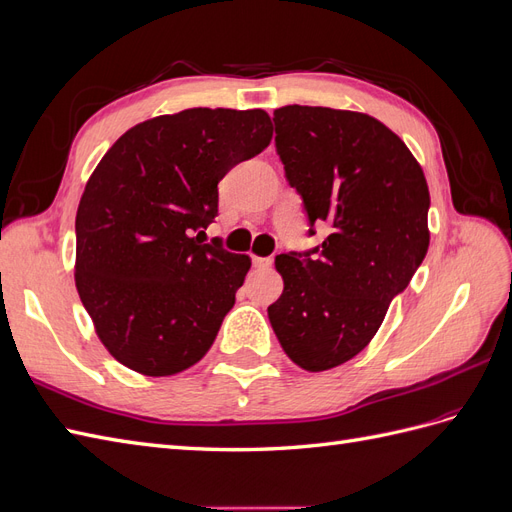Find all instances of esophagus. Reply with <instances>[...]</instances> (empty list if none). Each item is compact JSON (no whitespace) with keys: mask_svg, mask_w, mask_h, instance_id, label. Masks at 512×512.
Returning a JSON list of instances; mask_svg holds the SVG:
<instances>
[{"mask_svg":"<svg viewBox=\"0 0 512 512\" xmlns=\"http://www.w3.org/2000/svg\"><path fill=\"white\" fill-rule=\"evenodd\" d=\"M252 262H254V267H256V269H269V267L273 265V258H271V256H267V258L254 256V258H252Z\"/></svg>","mask_w":512,"mask_h":512,"instance_id":"1","label":"esophagus"}]
</instances>
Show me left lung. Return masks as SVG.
<instances>
[{
	"mask_svg": "<svg viewBox=\"0 0 512 512\" xmlns=\"http://www.w3.org/2000/svg\"><path fill=\"white\" fill-rule=\"evenodd\" d=\"M275 149L309 222L329 235L275 258L284 292L269 305L284 352L307 371L350 361L376 335L429 247L423 168L378 119L327 106L277 108Z\"/></svg>",
	"mask_w": 512,
	"mask_h": 512,
	"instance_id": "1",
	"label": "left lung"
}]
</instances>
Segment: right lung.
Segmentation results:
<instances>
[{
	"instance_id": "obj_1",
	"label": "right lung",
	"mask_w": 512,
	"mask_h": 512,
	"mask_svg": "<svg viewBox=\"0 0 512 512\" xmlns=\"http://www.w3.org/2000/svg\"><path fill=\"white\" fill-rule=\"evenodd\" d=\"M271 136L260 108H188L138 123L100 160L76 211L74 277L121 365L173 376L211 348L252 260L203 235L218 183Z\"/></svg>"
}]
</instances>
